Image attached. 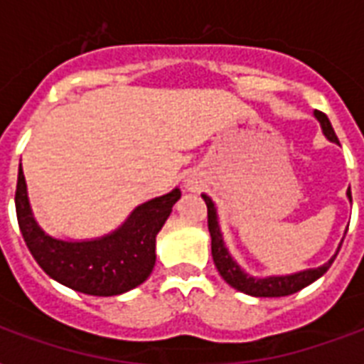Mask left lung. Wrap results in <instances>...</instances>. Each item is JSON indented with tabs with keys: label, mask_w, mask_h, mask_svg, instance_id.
<instances>
[{
	"label": "left lung",
	"mask_w": 364,
	"mask_h": 364,
	"mask_svg": "<svg viewBox=\"0 0 364 364\" xmlns=\"http://www.w3.org/2000/svg\"><path fill=\"white\" fill-rule=\"evenodd\" d=\"M314 117H316L319 124H321V130L325 134L328 141L338 143V137L334 134L333 124L328 121V117L321 111H314ZM348 198L351 202V193L348 191ZM205 205H208V228H210V236H211V255H213V262H215L217 270L221 274V277L225 282L234 287L240 293L251 294V296H287V294H293L300 289L308 287L310 283H314L316 279L325 274V272L331 268V264L336 259V255L340 251V243L336 253L331 257L328 262H325L323 266H317V268H308V270L302 272H294V274H287V276H266V277H255L251 274L243 270L242 266L234 260V257L228 253L227 243H225V238H223L221 227H219V217H217V208L215 202L208 196V194H202ZM348 232V230H346ZM344 242V240H342Z\"/></svg>",
	"instance_id": "obj_1"
}]
</instances>
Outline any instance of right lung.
Here are the masks:
<instances>
[{"label":"right lung","instance_id":"add662e5","mask_svg":"<svg viewBox=\"0 0 364 364\" xmlns=\"http://www.w3.org/2000/svg\"><path fill=\"white\" fill-rule=\"evenodd\" d=\"M181 191L143 202L113 232L92 240L54 238L33 217L24 171L18 166L16 219L26 245L54 282L94 296H113L141 285L154 268L156 234L170 217Z\"/></svg>","mask_w":364,"mask_h":364}]
</instances>
